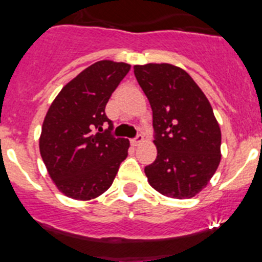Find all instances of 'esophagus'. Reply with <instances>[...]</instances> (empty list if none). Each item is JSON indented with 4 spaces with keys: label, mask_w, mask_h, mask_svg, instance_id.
Masks as SVG:
<instances>
[{
    "label": "esophagus",
    "mask_w": 262,
    "mask_h": 262,
    "mask_svg": "<svg viewBox=\"0 0 262 262\" xmlns=\"http://www.w3.org/2000/svg\"><path fill=\"white\" fill-rule=\"evenodd\" d=\"M143 139H144L143 138V135H138L136 138L131 139V145H134V147H138V145L143 142Z\"/></svg>",
    "instance_id": "1"
}]
</instances>
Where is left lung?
<instances>
[{"instance_id": "8db88e82", "label": "left lung", "mask_w": 262, "mask_h": 262, "mask_svg": "<svg viewBox=\"0 0 262 262\" xmlns=\"http://www.w3.org/2000/svg\"><path fill=\"white\" fill-rule=\"evenodd\" d=\"M134 73L154 114L157 157L144 172L163 195L185 200L207 186L221 163V127L209 99L184 69L135 66Z\"/></svg>"}]
</instances>
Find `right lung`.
I'll list each match as a JSON object with an SVG mask.
<instances>
[{
  "mask_svg": "<svg viewBox=\"0 0 262 262\" xmlns=\"http://www.w3.org/2000/svg\"><path fill=\"white\" fill-rule=\"evenodd\" d=\"M129 68L111 60L94 62L69 81L48 108L40 156L53 184L69 198L90 201L105 193L128 155V140L110 135L105 107ZM105 123L107 130L102 128Z\"/></svg>",
  "mask_w": 262,
  "mask_h": 262,
  "instance_id": "add662e5",
  "label": "right lung"
}]
</instances>
